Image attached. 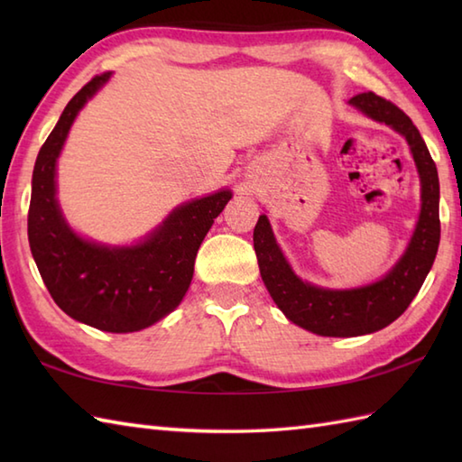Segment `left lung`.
I'll use <instances>...</instances> for the list:
<instances>
[{
  "label": "left lung",
  "instance_id": "left-lung-1",
  "mask_svg": "<svg viewBox=\"0 0 462 462\" xmlns=\"http://www.w3.org/2000/svg\"><path fill=\"white\" fill-rule=\"evenodd\" d=\"M349 105L403 134L413 152L420 179V214L413 238L401 260L389 273L369 286L353 290L318 288L293 273L273 238L266 214L260 216L254 228V250L263 286L268 288L272 300L296 326L326 337L365 336L393 323L423 286L440 240L437 166L413 121L397 105L371 91L351 97Z\"/></svg>",
  "mask_w": 462,
  "mask_h": 462
}]
</instances>
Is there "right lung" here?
Returning a JSON list of instances; mask_svg holds the SVG:
<instances>
[{
  "instance_id": "add662e5",
  "label": "right lung",
  "mask_w": 462,
  "mask_h": 462,
  "mask_svg": "<svg viewBox=\"0 0 462 462\" xmlns=\"http://www.w3.org/2000/svg\"><path fill=\"white\" fill-rule=\"evenodd\" d=\"M97 75L67 103L37 154L27 236L37 270L67 316L101 331H141L179 306L194 273V260L216 216L232 199L220 190L186 202L134 246L111 248L69 228L55 199V166L83 105L109 81Z\"/></svg>"
}]
</instances>
